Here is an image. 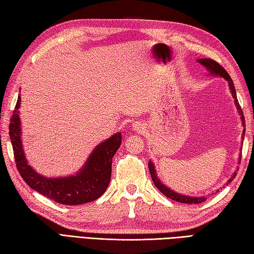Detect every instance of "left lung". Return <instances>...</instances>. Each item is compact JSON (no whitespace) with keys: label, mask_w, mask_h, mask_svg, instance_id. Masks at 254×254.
<instances>
[{"label":"left lung","mask_w":254,"mask_h":254,"mask_svg":"<svg viewBox=\"0 0 254 254\" xmlns=\"http://www.w3.org/2000/svg\"><path fill=\"white\" fill-rule=\"evenodd\" d=\"M197 62L199 64H202V65L207 69L208 75H212V76H216V77H222V78L226 79L228 82L229 90H230V93H231V96H233V98L235 99V105H236V108H237V111H238V115L240 116L241 124H242V127H244V132H242V141H244L245 133H246L245 116H244V112H242L241 108H240L238 99H237V94H236V89H235V85H234L233 79L230 78L229 74L225 71V68L222 65H219V64L217 62H215L214 60H210V59H198ZM240 160H241V155H239L238 164H240ZM148 168H149V172H150V176H152V180L154 182V185L167 197L174 199V201L180 202V203H186V204H198V203H202L204 201H206V198H207L208 195H205V196L204 195L203 196H190V195H185V194L178 193V192H176L174 190H171L170 188L167 187L165 183L158 178L157 172H156V169H155V165H154V163H153L152 160L148 161ZM237 171H238V166H237V169L234 172V175L230 177V179L227 181V183H226V186H228L229 183L235 179V177L237 175ZM217 191H219V190H216V192ZM209 195H212V194H209Z\"/></svg>","instance_id":"obj_1"}]
</instances>
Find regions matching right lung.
<instances>
[{
    "label": "right lung",
    "mask_w": 254,
    "mask_h": 254,
    "mask_svg": "<svg viewBox=\"0 0 254 254\" xmlns=\"http://www.w3.org/2000/svg\"><path fill=\"white\" fill-rule=\"evenodd\" d=\"M18 97L9 123V137L13 145L16 167L24 181L32 190L64 205H80L99 198L107 190L111 178L112 158L122 142L121 132L97 145L84 166L74 175L49 178L40 175L27 160L21 141Z\"/></svg>",
    "instance_id": "obj_1"
}]
</instances>
